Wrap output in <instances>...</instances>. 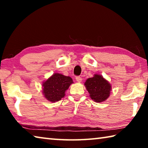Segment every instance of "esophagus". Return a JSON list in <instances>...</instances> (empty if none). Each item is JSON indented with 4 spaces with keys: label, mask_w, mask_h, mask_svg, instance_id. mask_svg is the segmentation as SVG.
<instances>
[{
    "label": "esophagus",
    "mask_w": 148,
    "mask_h": 148,
    "mask_svg": "<svg viewBox=\"0 0 148 148\" xmlns=\"http://www.w3.org/2000/svg\"><path fill=\"white\" fill-rule=\"evenodd\" d=\"M76 79L77 82H81L82 80V77H80V76H76Z\"/></svg>",
    "instance_id": "obj_1"
}]
</instances>
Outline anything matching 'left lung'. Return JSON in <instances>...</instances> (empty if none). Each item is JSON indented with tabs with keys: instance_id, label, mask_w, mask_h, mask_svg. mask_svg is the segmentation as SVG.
Instances as JSON below:
<instances>
[{
	"instance_id": "obj_1",
	"label": "left lung",
	"mask_w": 148,
	"mask_h": 148,
	"mask_svg": "<svg viewBox=\"0 0 148 148\" xmlns=\"http://www.w3.org/2000/svg\"><path fill=\"white\" fill-rule=\"evenodd\" d=\"M90 94V97L97 102H101L108 98L111 91V85L101 75L95 74L88 78L84 84Z\"/></svg>"
}]
</instances>
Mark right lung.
<instances>
[{"instance_id":"1","label":"right lung","mask_w":148,"mask_h":148,"mask_svg":"<svg viewBox=\"0 0 148 148\" xmlns=\"http://www.w3.org/2000/svg\"><path fill=\"white\" fill-rule=\"evenodd\" d=\"M72 83L73 80L71 77L54 74L42 84L44 97L52 102L60 101L64 97L65 91Z\"/></svg>"}]
</instances>
